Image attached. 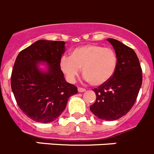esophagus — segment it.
<instances>
[{
  "label": "esophagus",
  "mask_w": 154,
  "mask_h": 154,
  "mask_svg": "<svg viewBox=\"0 0 154 154\" xmlns=\"http://www.w3.org/2000/svg\"><path fill=\"white\" fill-rule=\"evenodd\" d=\"M85 90H86V89H84V88H81V87L78 88V91L79 92H85Z\"/></svg>",
  "instance_id": "1"
}]
</instances>
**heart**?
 Masks as SVG:
<instances>
[{
  "label": "heart",
  "mask_w": 154,
  "mask_h": 154,
  "mask_svg": "<svg viewBox=\"0 0 154 154\" xmlns=\"http://www.w3.org/2000/svg\"><path fill=\"white\" fill-rule=\"evenodd\" d=\"M116 53L99 45H86L75 48L70 57L61 58L60 68L68 79L73 82L82 68L87 81L93 85H101L112 78L117 67Z\"/></svg>",
  "instance_id": "b5f03b06"
}]
</instances>
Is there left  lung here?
<instances>
[{"mask_svg":"<svg viewBox=\"0 0 154 154\" xmlns=\"http://www.w3.org/2000/svg\"><path fill=\"white\" fill-rule=\"evenodd\" d=\"M117 55V67L112 77L94 89L96 100L91 112L103 120H116L126 115L137 100L142 85V69L135 51L122 42L108 38Z\"/></svg>","mask_w":154,"mask_h":154,"instance_id":"8db88e82","label":"left lung"}]
</instances>
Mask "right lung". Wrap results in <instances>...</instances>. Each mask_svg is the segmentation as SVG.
Instances as JSON below:
<instances>
[{"label":"right lung","instance_id":"right-lung-1","mask_svg":"<svg viewBox=\"0 0 154 154\" xmlns=\"http://www.w3.org/2000/svg\"><path fill=\"white\" fill-rule=\"evenodd\" d=\"M64 52L62 41L38 40L20 51L16 58L11 77L12 92L19 108L35 122L55 120L69 98L78 92L75 85L65 81L61 70ZM42 61L48 63L46 72L37 67Z\"/></svg>","mask_w":154,"mask_h":154}]
</instances>
